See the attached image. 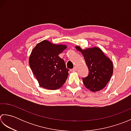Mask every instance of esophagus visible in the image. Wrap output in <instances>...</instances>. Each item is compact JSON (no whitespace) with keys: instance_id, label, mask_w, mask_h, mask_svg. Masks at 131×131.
<instances>
[{"instance_id":"obj_1","label":"esophagus","mask_w":131,"mask_h":131,"mask_svg":"<svg viewBox=\"0 0 131 131\" xmlns=\"http://www.w3.org/2000/svg\"><path fill=\"white\" fill-rule=\"evenodd\" d=\"M72 71L73 72L76 71H77V67H74L72 69Z\"/></svg>"}]
</instances>
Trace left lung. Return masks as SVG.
<instances>
[{"mask_svg": "<svg viewBox=\"0 0 131 131\" xmlns=\"http://www.w3.org/2000/svg\"><path fill=\"white\" fill-rule=\"evenodd\" d=\"M76 49L83 55L89 71L88 76L82 78L85 86L94 92L103 89L113 74V62L98 47L82 50L76 46Z\"/></svg>", "mask_w": 131, "mask_h": 131, "instance_id": "8db88e82", "label": "left lung"}]
</instances>
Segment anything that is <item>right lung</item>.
Returning a JSON list of instances; mask_svg holds the SVG:
<instances>
[{"instance_id": "obj_1", "label": "right lung", "mask_w": 131, "mask_h": 131, "mask_svg": "<svg viewBox=\"0 0 131 131\" xmlns=\"http://www.w3.org/2000/svg\"><path fill=\"white\" fill-rule=\"evenodd\" d=\"M67 47L65 45H54L44 40L32 50L29 57V65L40 86L57 90L65 83L69 69L59 55Z\"/></svg>"}]
</instances>
